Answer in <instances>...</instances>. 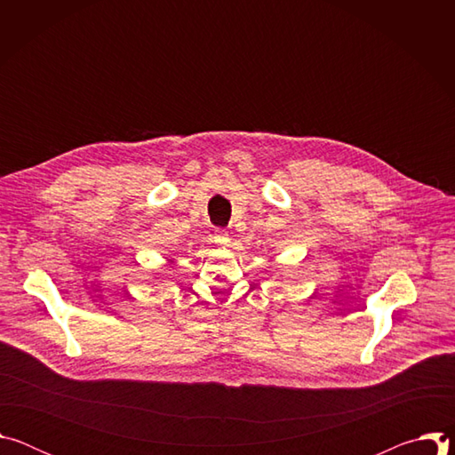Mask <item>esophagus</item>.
Returning <instances> with one entry per match:
<instances>
[{
    "label": "esophagus",
    "mask_w": 455,
    "mask_h": 455,
    "mask_svg": "<svg viewBox=\"0 0 455 455\" xmlns=\"http://www.w3.org/2000/svg\"><path fill=\"white\" fill-rule=\"evenodd\" d=\"M214 241H216L220 246H227V244H228V241H230V237H228V234H227L225 230H216Z\"/></svg>",
    "instance_id": "esophagus-1"
}]
</instances>
